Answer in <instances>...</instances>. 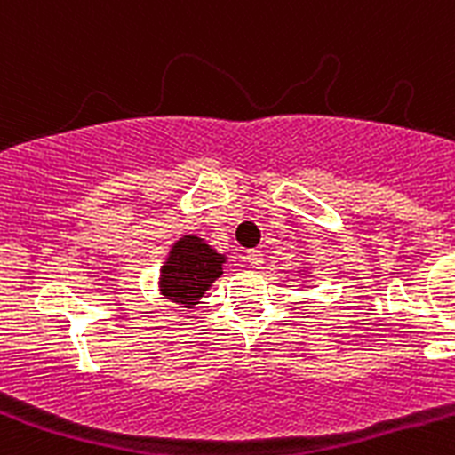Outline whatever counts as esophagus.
I'll return each instance as SVG.
<instances>
[{"mask_svg":"<svg viewBox=\"0 0 455 455\" xmlns=\"http://www.w3.org/2000/svg\"><path fill=\"white\" fill-rule=\"evenodd\" d=\"M246 262H248V267H252V268H262V264H264L262 251H248Z\"/></svg>","mask_w":455,"mask_h":455,"instance_id":"obj_1","label":"esophagus"}]
</instances>
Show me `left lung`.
Here are the masks:
<instances>
[{
	"label": "left lung",
	"instance_id": "obj_1",
	"mask_svg": "<svg viewBox=\"0 0 455 455\" xmlns=\"http://www.w3.org/2000/svg\"><path fill=\"white\" fill-rule=\"evenodd\" d=\"M296 273H299V275H305V273H309V267H299Z\"/></svg>",
	"mask_w": 455,
	"mask_h": 455
}]
</instances>
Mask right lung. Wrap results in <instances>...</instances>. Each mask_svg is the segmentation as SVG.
Segmentation results:
<instances>
[{
  "mask_svg": "<svg viewBox=\"0 0 455 455\" xmlns=\"http://www.w3.org/2000/svg\"><path fill=\"white\" fill-rule=\"evenodd\" d=\"M225 264L228 255L209 246L198 235H182L159 268V293L180 307L193 309L223 275Z\"/></svg>",
  "mask_w": 455,
  "mask_h": 455,
  "instance_id": "obj_1",
  "label": "right lung"
}]
</instances>
